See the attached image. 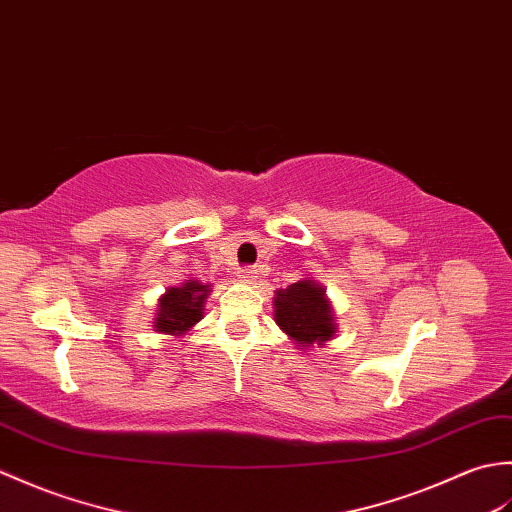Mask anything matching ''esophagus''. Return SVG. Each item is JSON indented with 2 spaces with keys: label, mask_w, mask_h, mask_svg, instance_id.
<instances>
[{
  "label": "esophagus",
  "mask_w": 512,
  "mask_h": 512,
  "mask_svg": "<svg viewBox=\"0 0 512 512\" xmlns=\"http://www.w3.org/2000/svg\"><path fill=\"white\" fill-rule=\"evenodd\" d=\"M238 278H241L243 282H252L258 278V271H256V267H243V269H238Z\"/></svg>",
  "instance_id": "1"
}]
</instances>
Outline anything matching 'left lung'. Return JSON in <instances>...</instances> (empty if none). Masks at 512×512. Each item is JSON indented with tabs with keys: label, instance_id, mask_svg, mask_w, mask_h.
Listing matches in <instances>:
<instances>
[{
	"label": "left lung",
	"instance_id": "obj_1",
	"mask_svg": "<svg viewBox=\"0 0 512 512\" xmlns=\"http://www.w3.org/2000/svg\"><path fill=\"white\" fill-rule=\"evenodd\" d=\"M276 322L293 342L302 346L328 342L335 333L333 311L324 289L313 280L293 282L276 293Z\"/></svg>",
	"mask_w": 512,
	"mask_h": 512
}]
</instances>
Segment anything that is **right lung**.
<instances>
[{
    "label": "right lung",
    "instance_id": "1",
    "mask_svg": "<svg viewBox=\"0 0 512 512\" xmlns=\"http://www.w3.org/2000/svg\"><path fill=\"white\" fill-rule=\"evenodd\" d=\"M208 298V285L197 280L186 282L184 287L168 289L160 300V313L155 317V328L160 333L181 335L190 331L201 320L203 302Z\"/></svg>",
    "mask_w": 512,
    "mask_h": 512
}]
</instances>
